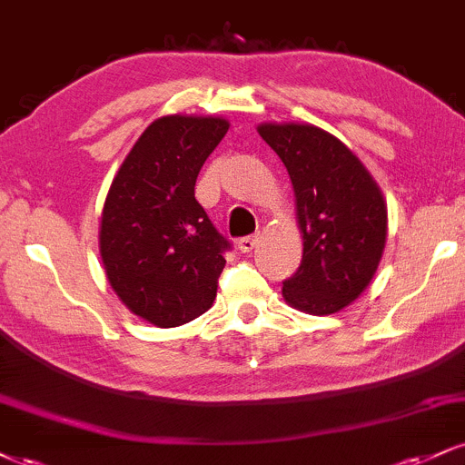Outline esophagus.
Returning <instances> with one entry per match:
<instances>
[{"label": "esophagus", "mask_w": 465, "mask_h": 465, "mask_svg": "<svg viewBox=\"0 0 465 465\" xmlns=\"http://www.w3.org/2000/svg\"><path fill=\"white\" fill-rule=\"evenodd\" d=\"M257 242H260V233H253V236L240 238L236 242V247H238V251H242V253H249V251H253L257 247Z\"/></svg>", "instance_id": "34e87169"}]
</instances>
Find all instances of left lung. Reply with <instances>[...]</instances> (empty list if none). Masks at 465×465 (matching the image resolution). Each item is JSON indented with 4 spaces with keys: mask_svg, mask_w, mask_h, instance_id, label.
<instances>
[{
    "mask_svg": "<svg viewBox=\"0 0 465 465\" xmlns=\"http://www.w3.org/2000/svg\"><path fill=\"white\" fill-rule=\"evenodd\" d=\"M257 132L288 169L303 233V260L283 282V299L307 314H335L368 288L381 262V190L353 151L321 127L262 123Z\"/></svg>",
    "mask_w": 465,
    "mask_h": 465,
    "instance_id": "1",
    "label": "left lung"
}]
</instances>
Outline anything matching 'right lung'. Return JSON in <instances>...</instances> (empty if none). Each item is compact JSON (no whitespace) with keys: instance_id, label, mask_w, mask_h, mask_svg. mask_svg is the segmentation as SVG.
<instances>
[{"instance_id":"1","label":"right lung","mask_w":465,"mask_h":465,"mask_svg":"<svg viewBox=\"0 0 465 465\" xmlns=\"http://www.w3.org/2000/svg\"><path fill=\"white\" fill-rule=\"evenodd\" d=\"M227 130L221 116H162L112 179L99 225L105 275L127 310L155 327L194 321L216 299L229 240L194 199V183Z\"/></svg>"}]
</instances>
